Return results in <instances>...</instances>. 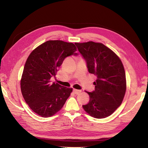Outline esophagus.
Returning a JSON list of instances; mask_svg holds the SVG:
<instances>
[{
  "instance_id": "1",
  "label": "esophagus",
  "mask_w": 148,
  "mask_h": 148,
  "mask_svg": "<svg viewBox=\"0 0 148 148\" xmlns=\"http://www.w3.org/2000/svg\"><path fill=\"white\" fill-rule=\"evenodd\" d=\"M73 92H74V93L76 94V95H78V94H79L81 92V90H76V89H74L73 90Z\"/></svg>"
}]
</instances>
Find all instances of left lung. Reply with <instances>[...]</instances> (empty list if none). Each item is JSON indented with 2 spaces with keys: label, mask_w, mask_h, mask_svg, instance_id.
<instances>
[{
  "label": "left lung",
  "mask_w": 148,
  "mask_h": 148,
  "mask_svg": "<svg viewBox=\"0 0 148 148\" xmlns=\"http://www.w3.org/2000/svg\"><path fill=\"white\" fill-rule=\"evenodd\" d=\"M78 51L86 60L88 72L96 76L95 90L88 92L90 101L83 108L95 118L111 115L121 104L127 88L126 76L121 60L100 42H76Z\"/></svg>",
  "instance_id": "8db88e82"
}]
</instances>
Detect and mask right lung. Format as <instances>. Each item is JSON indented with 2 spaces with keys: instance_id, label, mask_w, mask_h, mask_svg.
<instances>
[{
  "instance_id": "add662e5",
  "label": "right lung",
  "mask_w": 148,
  "mask_h": 148,
  "mask_svg": "<svg viewBox=\"0 0 148 148\" xmlns=\"http://www.w3.org/2000/svg\"><path fill=\"white\" fill-rule=\"evenodd\" d=\"M73 43L48 40L34 49L28 57L20 81L22 95L30 108L43 118L55 114L72 92L71 88L51 82L64 59L77 55Z\"/></svg>"
}]
</instances>
